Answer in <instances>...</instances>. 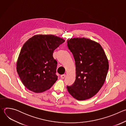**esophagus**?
Returning a JSON list of instances; mask_svg holds the SVG:
<instances>
[{"label":"esophagus","mask_w":126,"mask_h":126,"mask_svg":"<svg viewBox=\"0 0 126 126\" xmlns=\"http://www.w3.org/2000/svg\"><path fill=\"white\" fill-rule=\"evenodd\" d=\"M66 77V75L65 74H63V75H61L60 76V77L62 78V79H64Z\"/></svg>","instance_id":"1"}]
</instances>
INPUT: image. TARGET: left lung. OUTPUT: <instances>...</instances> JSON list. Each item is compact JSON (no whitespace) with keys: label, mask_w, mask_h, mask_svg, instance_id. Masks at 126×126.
Listing matches in <instances>:
<instances>
[{"label":"left lung","mask_w":126,"mask_h":126,"mask_svg":"<svg viewBox=\"0 0 126 126\" xmlns=\"http://www.w3.org/2000/svg\"><path fill=\"white\" fill-rule=\"evenodd\" d=\"M67 46L76 65V79L67 86L69 93L78 100L93 97L104 84L109 69L108 61L101 46L85 38H71Z\"/></svg>","instance_id":"left-lung-1"}]
</instances>
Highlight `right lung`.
Instances as JSON below:
<instances>
[{"label": "right lung", "instance_id": "right-lung-1", "mask_svg": "<svg viewBox=\"0 0 126 126\" xmlns=\"http://www.w3.org/2000/svg\"><path fill=\"white\" fill-rule=\"evenodd\" d=\"M65 40L53 35H35L23 45L17 72L23 85L35 93L50 89L57 80V61L53 53Z\"/></svg>", "mask_w": 126, "mask_h": 126}]
</instances>
